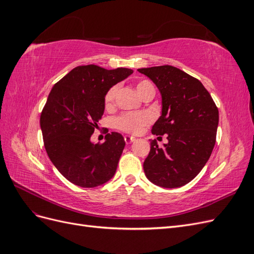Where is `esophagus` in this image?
<instances>
[{
    "instance_id": "esophagus-1",
    "label": "esophagus",
    "mask_w": 254,
    "mask_h": 254,
    "mask_svg": "<svg viewBox=\"0 0 254 254\" xmlns=\"http://www.w3.org/2000/svg\"><path fill=\"white\" fill-rule=\"evenodd\" d=\"M124 140H125L126 144H130V143H132L135 140V137L131 136V135H125L124 136Z\"/></svg>"
}]
</instances>
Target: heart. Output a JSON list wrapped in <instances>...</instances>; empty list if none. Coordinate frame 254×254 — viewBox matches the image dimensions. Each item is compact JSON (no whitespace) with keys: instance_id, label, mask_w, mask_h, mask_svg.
Returning a JSON list of instances; mask_svg holds the SVG:
<instances>
[{"instance_id":"obj_1","label":"heart","mask_w":254,"mask_h":254,"mask_svg":"<svg viewBox=\"0 0 254 254\" xmlns=\"http://www.w3.org/2000/svg\"><path fill=\"white\" fill-rule=\"evenodd\" d=\"M136 91L141 96L149 89H153L152 83L147 79H141L136 82ZM155 90V89H153ZM118 87L113 86L111 87L105 95V107L106 109H111L114 106V99L115 94H117ZM151 121L150 115L145 111H137V112H126L121 114L119 118L115 119L114 126L117 129L121 130L123 132L126 133H139L141 130L147 126Z\"/></svg>"}]
</instances>
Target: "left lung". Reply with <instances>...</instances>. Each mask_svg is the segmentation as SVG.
<instances>
[{
	"mask_svg": "<svg viewBox=\"0 0 254 254\" xmlns=\"http://www.w3.org/2000/svg\"><path fill=\"white\" fill-rule=\"evenodd\" d=\"M156 83L162 95V114L152 126L156 135L166 134L159 147L150 142L144 173L156 186L175 189L193 180L209 160L216 142L218 108L197 78L172 65L137 68Z\"/></svg>",
	"mask_w": 254,
	"mask_h": 254,
	"instance_id": "8db88e82",
	"label": "left lung"
}]
</instances>
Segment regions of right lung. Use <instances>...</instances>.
I'll return each instance as SVG.
<instances>
[{"mask_svg": "<svg viewBox=\"0 0 254 254\" xmlns=\"http://www.w3.org/2000/svg\"><path fill=\"white\" fill-rule=\"evenodd\" d=\"M132 70H107L95 64L74 67L51 90L40 117L45 150L65 179L81 188H95L115 174L125 147L118 132L104 143L90 141L105 110V95Z\"/></svg>", "mask_w": 254, "mask_h": 254, "instance_id": "right-lung-1", "label": "right lung"}]
</instances>
